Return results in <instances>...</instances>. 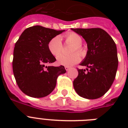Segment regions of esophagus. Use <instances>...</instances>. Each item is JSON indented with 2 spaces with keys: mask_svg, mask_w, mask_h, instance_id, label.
<instances>
[{
  "mask_svg": "<svg viewBox=\"0 0 128 128\" xmlns=\"http://www.w3.org/2000/svg\"><path fill=\"white\" fill-rule=\"evenodd\" d=\"M64 68H65V69H66V71H68V70H69L70 69V66H66L65 67H64Z\"/></svg>",
  "mask_w": 128,
  "mask_h": 128,
  "instance_id": "34e87169",
  "label": "esophagus"
}]
</instances>
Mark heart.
<instances>
[{
    "instance_id": "1",
    "label": "heart",
    "mask_w": 128,
    "mask_h": 128,
    "mask_svg": "<svg viewBox=\"0 0 128 128\" xmlns=\"http://www.w3.org/2000/svg\"><path fill=\"white\" fill-rule=\"evenodd\" d=\"M64 38L65 39V42L66 44H72L73 46L71 48L70 52H74L70 55H60L63 50V44L62 40L59 36H55L52 38L48 43V49L50 54L53 56H57V62L60 65L64 66H72L76 64L77 62L80 61L81 56L78 53H84V47L82 46V38L80 35L76 32H69L64 36Z\"/></svg>"
}]
</instances>
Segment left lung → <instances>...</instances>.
Segmentation results:
<instances>
[{
  "label": "left lung",
  "mask_w": 128,
  "mask_h": 128,
  "mask_svg": "<svg viewBox=\"0 0 128 128\" xmlns=\"http://www.w3.org/2000/svg\"><path fill=\"white\" fill-rule=\"evenodd\" d=\"M87 42V54L78 68V75L73 82L78 95L86 99H97L105 94L112 85L118 66L117 48L112 37L103 29L72 28Z\"/></svg>",
  "instance_id": "8db88e82"
}]
</instances>
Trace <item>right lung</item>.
Segmentation results:
<instances>
[{
  "label": "right lung",
  "mask_w": 128,
  "mask_h": 128,
  "mask_svg": "<svg viewBox=\"0 0 128 128\" xmlns=\"http://www.w3.org/2000/svg\"><path fill=\"white\" fill-rule=\"evenodd\" d=\"M64 31L34 26L24 30L16 41L13 53V73L18 86L27 96H48L56 87L58 76L66 72L63 66L44 65L56 60L48 50V42Z\"/></svg>",
  "instance_id": "obj_1"
}]
</instances>
